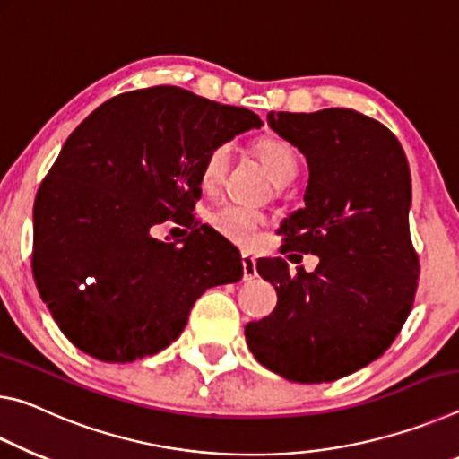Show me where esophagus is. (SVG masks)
Here are the masks:
<instances>
[{
	"label": "esophagus",
	"instance_id": "obj_1",
	"mask_svg": "<svg viewBox=\"0 0 459 459\" xmlns=\"http://www.w3.org/2000/svg\"><path fill=\"white\" fill-rule=\"evenodd\" d=\"M242 268H244V281H252L256 279V258L250 256V254L244 252L242 254Z\"/></svg>",
	"mask_w": 459,
	"mask_h": 459
}]
</instances>
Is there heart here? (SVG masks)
<instances>
[{
	"instance_id": "1",
	"label": "heart",
	"mask_w": 459,
	"mask_h": 459,
	"mask_svg": "<svg viewBox=\"0 0 459 459\" xmlns=\"http://www.w3.org/2000/svg\"><path fill=\"white\" fill-rule=\"evenodd\" d=\"M256 152L266 164L268 170L273 172L276 180L281 183H289L297 177L299 160L297 152L292 150L289 142L281 138L268 136L258 140ZM231 148L228 142H221V144H215L209 148L201 164V180L205 186H215L225 175V169H228ZM209 223L217 231V234L223 236L230 242L238 246L250 247L256 244L262 223H264V217L260 212L246 205H225L217 209L212 215H209Z\"/></svg>"
}]
</instances>
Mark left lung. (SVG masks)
Masks as SVG:
<instances>
[{
  "label": "left lung",
  "instance_id": "1",
  "mask_svg": "<svg viewBox=\"0 0 459 459\" xmlns=\"http://www.w3.org/2000/svg\"><path fill=\"white\" fill-rule=\"evenodd\" d=\"M268 126L309 164L305 207L281 225L282 250L317 254L319 264L290 273L282 258L256 262L279 300L247 323L246 343L282 378L332 382L385 354L415 303L409 164L394 134L354 109L270 111Z\"/></svg>",
  "mask_w": 459,
  "mask_h": 459
}]
</instances>
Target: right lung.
I'll return each mask as SVG.
<instances>
[{
    "label": "right lung",
    "instance_id": "add662e5",
    "mask_svg": "<svg viewBox=\"0 0 459 459\" xmlns=\"http://www.w3.org/2000/svg\"><path fill=\"white\" fill-rule=\"evenodd\" d=\"M260 126L250 109L159 85L111 97L66 138L34 201L32 273L73 345L109 364L159 354L203 292L242 279L239 252L193 209L209 148ZM170 216L192 234L152 238Z\"/></svg>",
    "mask_w": 459,
    "mask_h": 459
}]
</instances>
